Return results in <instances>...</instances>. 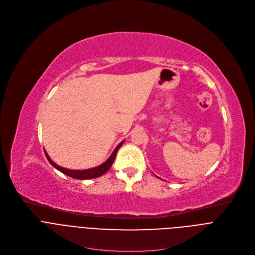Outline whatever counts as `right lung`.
Listing matches in <instances>:
<instances>
[{
    "instance_id": "1",
    "label": "right lung",
    "mask_w": 255,
    "mask_h": 255,
    "mask_svg": "<svg viewBox=\"0 0 255 255\" xmlns=\"http://www.w3.org/2000/svg\"><path fill=\"white\" fill-rule=\"evenodd\" d=\"M124 142V141H123ZM123 142H121L118 146L116 147V149L114 150V152L112 153V155L110 156V158H109L106 162H104L103 164H101L100 166L98 167H95V168H91V169H86V170H70V169H66V168H63V167H60L58 166L57 164H55L51 159L50 157L48 156V154L46 153V151H44L45 153V156L46 158L48 159V161L56 168L58 169L59 171L63 172L64 174L70 176V177H74V178H77V179H90V178H95V177H99L101 175H103L105 172H107L109 170V168H110L115 160V157H116V154L119 150V148L121 147V145L123 144Z\"/></svg>"
}]
</instances>
